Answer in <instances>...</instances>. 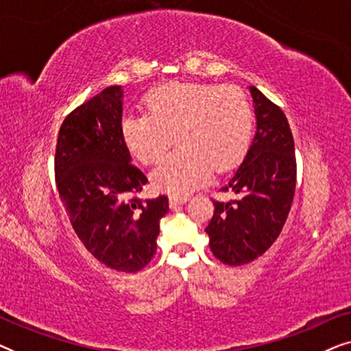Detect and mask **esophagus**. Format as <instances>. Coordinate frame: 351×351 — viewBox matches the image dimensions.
Instances as JSON below:
<instances>
[{
  "mask_svg": "<svg viewBox=\"0 0 351 351\" xmlns=\"http://www.w3.org/2000/svg\"><path fill=\"white\" fill-rule=\"evenodd\" d=\"M186 196H169V206L172 209L174 208H177V206L179 204H184V203H186Z\"/></svg>",
  "mask_w": 351,
  "mask_h": 351,
  "instance_id": "1",
  "label": "esophagus"
}]
</instances>
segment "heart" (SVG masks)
I'll return each instance as SVG.
<instances>
[{"mask_svg": "<svg viewBox=\"0 0 351 351\" xmlns=\"http://www.w3.org/2000/svg\"><path fill=\"white\" fill-rule=\"evenodd\" d=\"M147 113H126L119 132L129 153L150 165L172 142L179 147L152 171L153 189L185 196L227 172L247 155L254 136V112L239 88L199 83H171L153 89Z\"/></svg>", "mask_w": 351, "mask_h": 351, "instance_id": "1", "label": "heart"}]
</instances>
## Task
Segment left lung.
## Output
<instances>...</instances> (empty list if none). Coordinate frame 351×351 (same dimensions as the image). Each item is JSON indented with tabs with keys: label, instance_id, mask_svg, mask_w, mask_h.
Returning <instances> with one entry per match:
<instances>
[{
	"label": "left lung",
	"instance_id": "1",
	"mask_svg": "<svg viewBox=\"0 0 351 351\" xmlns=\"http://www.w3.org/2000/svg\"><path fill=\"white\" fill-rule=\"evenodd\" d=\"M257 131L241 166L222 191L234 198L214 199L206 233L209 247L222 263L237 267L261 257L286 223L295 191V150L282 110L256 86H249Z\"/></svg>",
	"mask_w": 351,
	"mask_h": 351
}]
</instances>
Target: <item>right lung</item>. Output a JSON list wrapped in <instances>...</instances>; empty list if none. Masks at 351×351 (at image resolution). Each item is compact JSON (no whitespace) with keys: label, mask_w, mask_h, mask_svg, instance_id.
I'll use <instances>...</instances> for the list:
<instances>
[{"label":"right lung","mask_w":351,"mask_h":351,"mask_svg":"<svg viewBox=\"0 0 351 351\" xmlns=\"http://www.w3.org/2000/svg\"><path fill=\"white\" fill-rule=\"evenodd\" d=\"M121 118V86H110L75 108L57 137L56 184L84 247L108 268L134 273L155 256L169 199L136 196L148 180L131 165Z\"/></svg>","instance_id":"right-lung-1"}]
</instances>
